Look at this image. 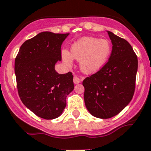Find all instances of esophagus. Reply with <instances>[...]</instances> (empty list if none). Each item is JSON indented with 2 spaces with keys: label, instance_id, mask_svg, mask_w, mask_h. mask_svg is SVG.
Segmentation results:
<instances>
[{
  "label": "esophagus",
  "instance_id": "esophagus-1",
  "mask_svg": "<svg viewBox=\"0 0 151 151\" xmlns=\"http://www.w3.org/2000/svg\"><path fill=\"white\" fill-rule=\"evenodd\" d=\"M73 82H74L75 84H78V83H79L81 82V79H79V77L76 76H74V78H73Z\"/></svg>",
  "mask_w": 151,
  "mask_h": 151
}]
</instances>
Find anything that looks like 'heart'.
<instances>
[{
    "label": "heart",
    "mask_w": 151,
    "mask_h": 151,
    "mask_svg": "<svg viewBox=\"0 0 151 151\" xmlns=\"http://www.w3.org/2000/svg\"><path fill=\"white\" fill-rule=\"evenodd\" d=\"M111 52V43L108 40L96 37H83L73 43L70 53L63 50L62 59L65 65L71 66L72 58L80 61V68L86 74L98 72L107 63Z\"/></svg>",
    "instance_id": "heart-1"
}]
</instances>
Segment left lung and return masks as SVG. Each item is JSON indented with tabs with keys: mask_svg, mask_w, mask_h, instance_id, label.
<instances>
[{
	"mask_svg": "<svg viewBox=\"0 0 151 151\" xmlns=\"http://www.w3.org/2000/svg\"><path fill=\"white\" fill-rule=\"evenodd\" d=\"M108 33L113 45L108 61L83 82L86 107L92 115L104 119L115 116L131 101L138 68L137 56L129 42Z\"/></svg>",
	"mask_w": 151,
	"mask_h": 151,
	"instance_id": "1",
	"label": "left lung"
}]
</instances>
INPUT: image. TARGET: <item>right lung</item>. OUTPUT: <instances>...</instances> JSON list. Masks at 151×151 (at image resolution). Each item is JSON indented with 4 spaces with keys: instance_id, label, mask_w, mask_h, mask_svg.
Segmentation results:
<instances>
[{
    "instance_id": "add662e5",
    "label": "right lung",
    "mask_w": 151,
    "mask_h": 151,
    "mask_svg": "<svg viewBox=\"0 0 151 151\" xmlns=\"http://www.w3.org/2000/svg\"><path fill=\"white\" fill-rule=\"evenodd\" d=\"M69 33L42 32L22 43L14 61L19 97L26 108L44 119L62 114L66 97L74 89L71 72L58 74L61 47Z\"/></svg>"
}]
</instances>
